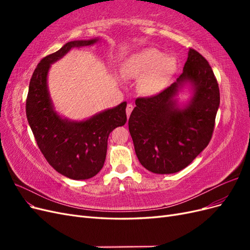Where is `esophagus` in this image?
Returning <instances> with one entry per match:
<instances>
[{
	"instance_id": "34e87169",
	"label": "esophagus",
	"mask_w": 250,
	"mask_h": 250,
	"mask_svg": "<svg viewBox=\"0 0 250 250\" xmlns=\"http://www.w3.org/2000/svg\"><path fill=\"white\" fill-rule=\"evenodd\" d=\"M132 109H133V105H132V104H127V106H126V115H127V118H129Z\"/></svg>"
}]
</instances>
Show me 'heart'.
I'll return each mask as SVG.
<instances>
[{
  "mask_svg": "<svg viewBox=\"0 0 250 250\" xmlns=\"http://www.w3.org/2000/svg\"><path fill=\"white\" fill-rule=\"evenodd\" d=\"M175 69L176 60L173 56H165L161 50L155 48H146L128 59L124 72L129 77H143V92L155 94L166 86Z\"/></svg>",
  "mask_w": 250,
  "mask_h": 250,
  "instance_id": "b5f03b06",
  "label": "heart"
}]
</instances>
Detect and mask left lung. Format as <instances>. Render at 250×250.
<instances>
[{"label":"left lung","instance_id":"8db88e82","mask_svg":"<svg viewBox=\"0 0 250 250\" xmlns=\"http://www.w3.org/2000/svg\"><path fill=\"white\" fill-rule=\"evenodd\" d=\"M186 82L191 83L194 92L191 102L181 110L173 97ZM219 104L213 70L200 53L190 49L176 82L154 96L135 100L128 127L143 167L156 174H171L190 165L208 145Z\"/></svg>","mask_w":250,"mask_h":250}]
</instances>
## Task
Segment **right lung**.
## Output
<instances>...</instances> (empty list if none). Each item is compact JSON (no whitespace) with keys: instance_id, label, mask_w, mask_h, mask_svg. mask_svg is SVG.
I'll return each instance as SVG.
<instances>
[{"instance_id":"obj_1","label":"right lung","mask_w":250,"mask_h":250,"mask_svg":"<svg viewBox=\"0 0 250 250\" xmlns=\"http://www.w3.org/2000/svg\"><path fill=\"white\" fill-rule=\"evenodd\" d=\"M98 39L66 42L55 53L43 57L30 80L26 115L42 155L58 173L71 179H88L102 169L109 133L126 121V102L81 122L60 118L53 108L48 92L50 64L72 48L90 46Z\"/></svg>"}]
</instances>
